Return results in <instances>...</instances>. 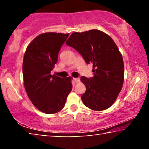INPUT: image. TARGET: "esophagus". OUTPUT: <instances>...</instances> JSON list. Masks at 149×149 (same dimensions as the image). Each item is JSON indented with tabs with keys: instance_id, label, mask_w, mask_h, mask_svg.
Instances as JSON below:
<instances>
[{
	"instance_id": "esophagus-1",
	"label": "esophagus",
	"mask_w": 149,
	"mask_h": 149,
	"mask_svg": "<svg viewBox=\"0 0 149 149\" xmlns=\"http://www.w3.org/2000/svg\"><path fill=\"white\" fill-rule=\"evenodd\" d=\"M74 81L75 83H77V82H79V78H74Z\"/></svg>"
}]
</instances>
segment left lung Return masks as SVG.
I'll use <instances>...</instances> for the list:
<instances>
[{
  "label": "left lung",
  "instance_id": "left-lung-1",
  "mask_svg": "<svg viewBox=\"0 0 149 149\" xmlns=\"http://www.w3.org/2000/svg\"><path fill=\"white\" fill-rule=\"evenodd\" d=\"M65 44L76 50L87 64H93L94 76L81 77L86 87V91L81 95L84 104L95 111L110 107L124 80L123 58L114 41L105 33L92 29L73 33Z\"/></svg>",
  "mask_w": 149,
  "mask_h": 149
}]
</instances>
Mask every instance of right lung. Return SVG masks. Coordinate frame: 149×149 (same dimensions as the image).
Instances as JSON below:
<instances>
[{
    "mask_svg": "<svg viewBox=\"0 0 149 149\" xmlns=\"http://www.w3.org/2000/svg\"><path fill=\"white\" fill-rule=\"evenodd\" d=\"M68 36L69 33H44L30 42L24 54L25 89L33 104L45 114L61 110L72 89L71 77L61 78L50 74Z\"/></svg>",
    "mask_w": 149,
    "mask_h": 149,
    "instance_id": "obj_1",
    "label": "right lung"
}]
</instances>
